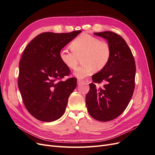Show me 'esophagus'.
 <instances>
[{
	"label": "esophagus",
	"instance_id": "obj_1",
	"mask_svg": "<svg viewBox=\"0 0 155 155\" xmlns=\"http://www.w3.org/2000/svg\"><path fill=\"white\" fill-rule=\"evenodd\" d=\"M85 81H84V80H83V79H78V85H81V83H85Z\"/></svg>",
	"mask_w": 155,
	"mask_h": 155
}]
</instances>
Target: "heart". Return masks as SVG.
<instances>
[{
  "mask_svg": "<svg viewBox=\"0 0 155 155\" xmlns=\"http://www.w3.org/2000/svg\"><path fill=\"white\" fill-rule=\"evenodd\" d=\"M71 51L63 48L60 51L61 61L67 68L74 70L81 59L82 63L74 73L78 78L90 76L95 70L100 71L109 63L111 49L107 42L91 35L83 34L70 45Z\"/></svg>",
  "mask_w": 155,
  "mask_h": 155,
  "instance_id": "obj_1",
  "label": "heart"
}]
</instances>
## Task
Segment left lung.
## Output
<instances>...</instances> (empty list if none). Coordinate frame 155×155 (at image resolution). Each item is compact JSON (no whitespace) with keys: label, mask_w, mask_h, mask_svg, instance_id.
I'll use <instances>...</instances> for the list:
<instances>
[{"label":"left lung","mask_w":155,"mask_h":155,"mask_svg":"<svg viewBox=\"0 0 155 155\" xmlns=\"http://www.w3.org/2000/svg\"><path fill=\"white\" fill-rule=\"evenodd\" d=\"M94 34L107 41L111 56L107 66L92 76L86 105L93 118L108 121L122 114L129 104L134 90L136 65L130 48L120 35L110 31ZM102 81L106 85L97 89L94 83Z\"/></svg>","instance_id":"obj_1"}]
</instances>
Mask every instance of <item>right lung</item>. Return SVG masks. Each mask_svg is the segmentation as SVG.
Segmentation results:
<instances>
[{"label": "right lung", "mask_w": 155, "mask_h": 155, "mask_svg": "<svg viewBox=\"0 0 155 155\" xmlns=\"http://www.w3.org/2000/svg\"><path fill=\"white\" fill-rule=\"evenodd\" d=\"M81 32L42 33L23 51L18 87L25 107L36 119L49 122L58 120L64 113L77 79L61 81L70 70L61 61L59 52Z\"/></svg>", "instance_id": "1"}]
</instances>
